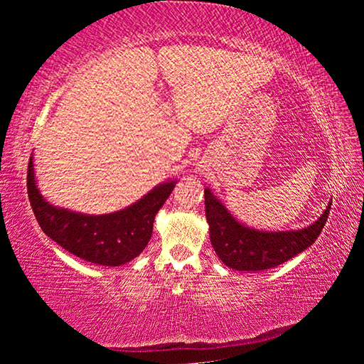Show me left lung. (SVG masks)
<instances>
[{"label":"left lung","mask_w":364,"mask_h":364,"mask_svg":"<svg viewBox=\"0 0 364 364\" xmlns=\"http://www.w3.org/2000/svg\"><path fill=\"white\" fill-rule=\"evenodd\" d=\"M205 194V217L210 242L226 267L239 271H263L291 260L316 241L328 221L331 204L310 226L297 231H258L239 223L210 189Z\"/></svg>","instance_id":"8db88e82"}]
</instances>
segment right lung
I'll use <instances>...</instances> for the list:
<instances>
[{
    "mask_svg": "<svg viewBox=\"0 0 364 364\" xmlns=\"http://www.w3.org/2000/svg\"><path fill=\"white\" fill-rule=\"evenodd\" d=\"M176 181L162 183L143 199L107 215H85L59 208L43 199L35 183L33 159L27 168V193L43 232L60 247L86 262L120 267L138 257L152 236L156 213L173 191Z\"/></svg>",
    "mask_w": 364,
    "mask_h": 364,
    "instance_id": "add662e5",
    "label": "right lung"
}]
</instances>
